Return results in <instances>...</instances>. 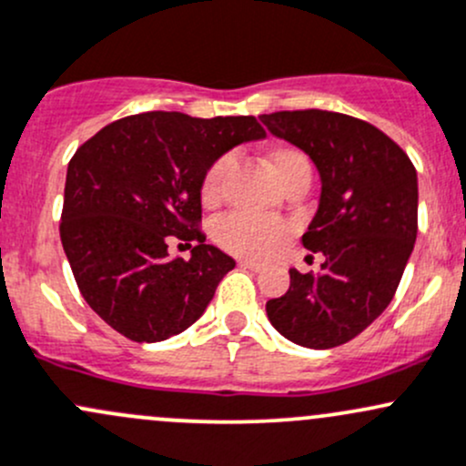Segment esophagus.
I'll list each match as a JSON object with an SVG mask.
<instances>
[{
    "label": "esophagus",
    "instance_id": "1",
    "mask_svg": "<svg viewBox=\"0 0 466 466\" xmlns=\"http://www.w3.org/2000/svg\"><path fill=\"white\" fill-rule=\"evenodd\" d=\"M238 266L246 268V270H254V272L261 270V263H257V261H248V258H238Z\"/></svg>",
    "mask_w": 466,
    "mask_h": 466
}]
</instances>
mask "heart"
Segmentation results:
<instances>
[{"label": "heart", "mask_w": 466, "mask_h": 466, "mask_svg": "<svg viewBox=\"0 0 466 466\" xmlns=\"http://www.w3.org/2000/svg\"><path fill=\"white\" fill-rule=\"evenodd\" d=\"M229 163H232L229 156H223L205 171L203 183H200V198H203L205 205H217L220 196H223V180L229 169ZM266 163L281 187L299 174H310V163H308L306 154L288 145L270 147L266 154ZM212 237L225 252L246 258H263L274 252L279 243L283 241L286 225L274 218L228 214V217L218 218L214 223Z\"/></svg>", "instance_id": "obj_1"}]
</instances>
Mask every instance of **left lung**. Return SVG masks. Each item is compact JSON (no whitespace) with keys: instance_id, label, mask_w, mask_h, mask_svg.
Returning <instances> with one entry per match:
<instances>
[{"instance_id":"1","label":"left lung","mask_w":466,"mask_h":466,"mask_svg":"<svg viewBox=\"0 0 466 466\" xmlns=\"http://www.w3.org/2000/svg\"><path fill=\"white\" fill-rule=\"evenodd\" d=\"M261 122L310 156L321 194L303 248L321 274L292 268L290 288L266 303L268 319L306 349H335L393 299L418 237V171L384 131L335 111H277Z\"/></svg>"}]
</instances>
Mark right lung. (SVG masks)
<instances>
[{
  "label": "right lung",
  "mask_w": 466,
  "mask_h": 466,
  "mask_svg": "<svg viewBox=\"0 0 466 466\" xmlns=\"http://www.w3.org/2000/svg\"><path fill=\"white\" fill-rule=\"evenodd\" d=\"M266 138L252 116L147 111L111 122L66 169L60 238L82 297L127 339L154 344L187 330L237 261L198 232L205 171L237 145ZM176 236L196 240L171 259Z\"/></svg>",
  "instance_id": "right-lung-1"
}]
</instances>
